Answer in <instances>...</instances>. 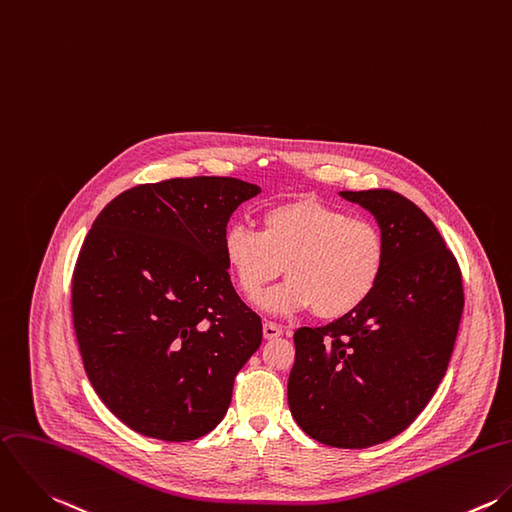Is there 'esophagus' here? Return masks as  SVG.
Listing matches in <instances>:
<instances>
[{"label": "esophagus", "instance_id": "obj_1", "mask_svg": "<svg viewBox=\"0 0 512 512\" xmlns=\"http://www.w3.org/2000/svg\"><path fill=\"white\" fill-rule=\"evenodd\" d=\"M262 332H264V338H266V340H276V338L284 336V328L278 326V324H274V322H264Z\"/></svg>", "mask_w": 512, "mask_h": 512}]
</instances>
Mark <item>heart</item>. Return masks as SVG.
<instances>
[{
	"mask_svg": "<svg viewBox=\"0 0 512 512\" xmlns=\"http://www.w3.org/2000/svg\"><path fill=\"white\" fill-rule=\"evenodd\" d=\"M222 256L248 302L284 272L288 282L266 298L268 310L312 308L320 320H338L361 308L379 286L387 238L373 220L304 196L266 208L258 230L232 224Z\"/></svg>",
	"mask_w": 512,
	"mask_h": 512,
	"instance_id": "b5f03b06",
	"label": "heart"
}]
</instances>
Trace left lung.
Masks as SVG:
<instances>
[{"mask_svg": "<svg viewBox=\"0 0 512 512\" xmlns=\"http://www.w3.org/2000/svg\"><path fill=\"white\" fill-rule=\"evenodd\" d=\"M387 238V266L353 314L294 334L288 403L312 439L365 449L403 433L437 391L465 294L455 254L431 218L395 190L341 192Z\"/></svg>", "mask_w": 512, "mask_h": 512, "instance_id": "8db88e82", "label": "left lung"}]
</instances>
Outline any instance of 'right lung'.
Instances as JSON below:
<instances>
[{"label": "right lung", "instance_id": "1", "mask_svg": "<svg viewBox=\"0 0 512 512\" xmlns=\"http://www.w3.org/2000/svg\"><path fill=\"white\" fill-rule=\"evenodd\" d=\"M256 184L230 176L137 184L95 218L73 270V328L89 381L133 431L171 443L212 431L262 320L222 256Z\"/></svg>", "mask_w": 512, "mask_h": 512}]
</instances>
